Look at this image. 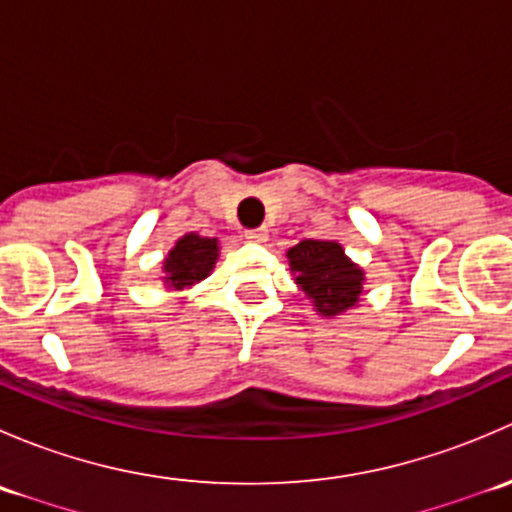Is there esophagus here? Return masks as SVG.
Segmentation results:
<instances>
[{
  "label": "esophagus",
  "mask_w": 512,
  "mask_h": 512,
  "mask_svg": "<svg viewBox=\"0 0 512 512\" xmlns=\"http://www.w3.org/2000/svg\"><path fill=\"white\" fill-rule=\"evenodd\" d=\"M245 237L250 242H267L270 232H267V227H255V230H247Z\"/></svg>",
  "instance_id": "1"
}]
</instances>
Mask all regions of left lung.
<instances>
[{
	"label": "left lung",
	"mask_w": 512,
	"mask_h": 512,
	"mask_svg": "<svg viewBox=\"0 0 512 512\" xmlns=\"http://www.w3.org/2000/svg\"><path fill=\"white\" fill-rule=\"evenodd\" d=\"M289 272L319 317H339L359 307L366 272L337 240H302L287 250Z\"/></svg>",
	"instance_id": "1"
}]
</instances>
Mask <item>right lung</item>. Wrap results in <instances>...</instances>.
<instances>
[{"instance_id": "1", "label": "right lung", "mask_w": 512, "mask_h": 512, "mask_svg": "<svg viewBox=\"0 0 512 512\" xmlns=\"http://www.w3.org/2000/svg\"><path fill=\"white\" fill-rule=\"evenodd\" d=\"M220 257L218 237L185 232L160 262V282L170 292H183L210 277Z\"/></svg>"}]
</instances>
